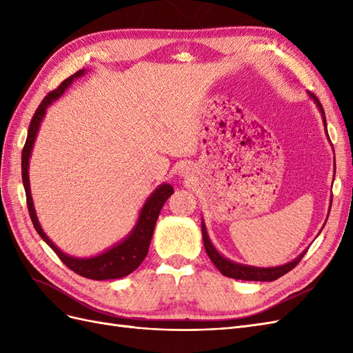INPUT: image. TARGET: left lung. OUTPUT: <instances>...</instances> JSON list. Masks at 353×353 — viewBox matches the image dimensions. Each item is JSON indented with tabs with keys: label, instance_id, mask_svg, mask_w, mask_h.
I'll return each instance as SVG.
<instances>
[{
	"label": "left lung",
	"instance_id": "8db88e82",
	"mask_svg": "<svg viewBox=\"0 0 353 353\" xmlns=\"http://www.w3.org/2000/svg\"><path fill=\"white\" fill-rule=\"evenodd\" d=\"M309 95L315 100L316 105L319 112L323 114V119H324V126H325V131H327V122H325V113L321 103L315 97V94L309 92ZM328 135V134H327ZM201 234H203V243H205V249L206 253L209 254L210 261L213 262V265L216 266V268L221 271L222 275L230 276V279H236V280H245V281H274L276 279H280L284 274H287L288 271H292L294 266L302 261V258L305 256L306 252H303L299 258H296L293 262H288L283 266H275V268H256V266H248V265H240L236 262H231L228 259L223 258V256L213 248L209 236L206 232V227L205 223L201 222Z\"/></svg>",
	"mask_w": 353,
	"mask_h": 353
}]
</instances>
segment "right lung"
Here are the masks:
<instances>
[{
    "mask_svg": "<svg viewBox=\"0 0 353 353\" xmlns=\"http://www.w3.org/2000/svg\"><path fill=\"white\" fill-rule=\"evenodd\" d=\"M81 74H83V69L72 74V77L63 81L56 90L48 92L46 95V99L42 100L41 104L38 105V109L35 110L34 116H32V121H30L29 130H28V138H26V143L23 145V152H22V179H23V187H25V193H26V205H28V210H29V216L32 219V223H34L37 232L39 234L41 239L44 240L50 245V248L56 252L60 261L65 263L69 270L77 272L81 276H85V279H90V280L122 279V276L134 272L138 266L141 265V262L145 259L160 209L163 208L165 201L170 197V194L174 193L172 187H170L169 184L160 185L154 191V193L148 197L144 208L141 209L137 225L130 236H128V239H125L122 243L114 245V248L109 249L108 252H104L99 256H94V258H88V259L72 258V256H68L66 253H63L59 248H56L54 243H52L46 236V232L42 231V228L39 225L37 213L34 209V201H32V196H30L28 166H29V157H30L32 147H34V143H35L39 123L42 121V117H44L48 105L56 99H59L60 95L65 92V90L72 83V81L74 78H79Z\"/></svg>",
    "mask_w": 353,
    "mask_h": 353,
    "instance_id": "right-lung-1",
    "label": "right lung"
}]
</instances>
